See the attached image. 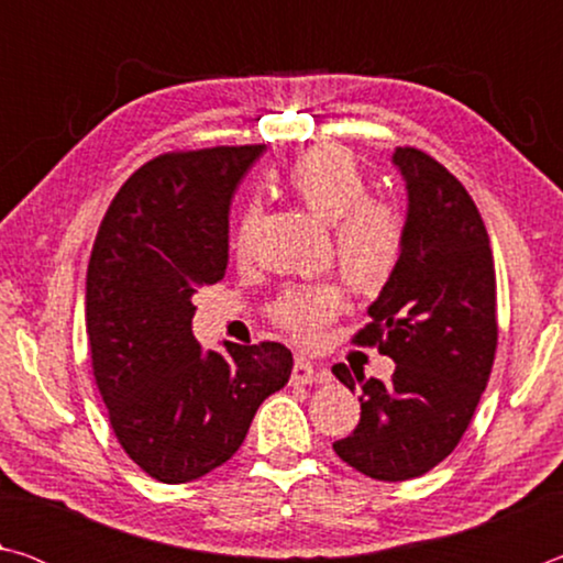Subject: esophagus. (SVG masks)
Segmentation results:
<instances>
[{
    "label": "esophagus",
    "instance_id": "1",
    "mask_svg": "<svg viewBox=\"0 0 563 563\" xmlns=\"http://www.w3.org/2000/svg\"><path fill=\"white\" fill-rule=\"evenodd\" d=\"M330 373L325 367L316 365L308 357H295L292 362V383L295 385H312V383H328Z\"/></svg>",
    "mask_w": 563,
    "mask_h": 563
}]
</instances>
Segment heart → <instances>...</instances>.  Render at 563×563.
I'll return each mask as SVG.
<instances>
[{"label":"heart","mask_w":563,"mask_h":563,"mask_svg":"<svg viewBox=\"0 0 563 563\" xmlns=\"http://www.w3.org/2000/svg\"><path fill=\"white\" fill-rule=\"evenodd\" d=\"M288 188L318 221L332 225V245L342 278L362 292H375L393 278L405 243V225L393 206L369 198L367 178L345 148L316 146L288 170ZM255 208L245 213L243 233ZM243 233L238 245H243ZM340 310L332 285L292 290L273 316L292 338L312 342Z\"/></svg>","instance_id":"b5f03b06"}]
</instances>
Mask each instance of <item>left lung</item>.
Returning a JSON list of instances; mask_svg holds the SVG:
<instances>
[{
	"mask_svg": "<svg viewBox=\"0 0 563 563\" xmlns=\"http://www.w3.org/2000/svg\"><path fill=\"white\" fill-rule=\"evenodd\" d=\"M393 166L407 190L399 265L367 308L355 342L379 345L395 362L389 383L332 367L360 385V424L332 450L379 482L430 472L472 422L497 352V278L487 228L464 186L417 148H397Z\"/></svg>",
	"mask_w": 563,
	"mask_h": 563,
	"instance_id": "obj_1",
	"label": "left lung"
}]
</instances>
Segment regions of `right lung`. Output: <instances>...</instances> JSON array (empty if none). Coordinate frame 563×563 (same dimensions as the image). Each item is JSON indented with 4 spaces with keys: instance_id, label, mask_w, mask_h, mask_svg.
I'll return each instance as SVG.
<instances>
[{
    "instance_id": "add662e5",
    "label": "right lung",
    "mask_w": 563,
    "mask_h": 563,
    "mask_svg": "<svg viewBox=\"0 0 563 563\" xmlns=\"http://www.w3.org/2000/svg\"><path fill=\"white\" fill-rule=\"evenodd\" d=\"M265 146L166 154L113 198L87 271L91 365L113 432L164 484L194 482L231 460L265 397L290 379L280 342L203 350L196 288L223 280L228 213Z\"/></svg>"
}]
</instances>
